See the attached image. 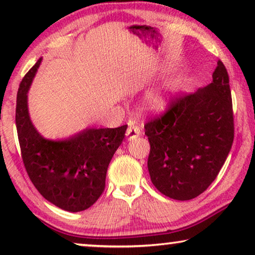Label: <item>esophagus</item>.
Here are the masks:
<instances>
[{"instance_id": "34e87169", "label": "esophagus", "mask_w": 255, "mask_h": 255, "mask_svg": "<svg viewBox=\"0 0 255 255\" xmlns=\"http://www.w3.org/2000/svg\"><path fill=\"white\" fill-rule=\"evenodd\" d=\"M140 134H141V130H140V128L138 127V125L131 124L130 127L128 128V130H127L128 140H133V139L138 138Z\"/></svg>"}]
</instances>
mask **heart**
Returning a JSON list of instances; mask_svg holds the SVG:
<instances>
[{
  "label": "heart",
  "mask_w": 255,
  "mask_h": 255,
  "mask_svg": "<svg viewBox=\"0 0 255 255\" xmlns=\"http://www.w3.org/2000/svg\"><path fill=\"white\" fill-rule=\"evenodd\" d=\"M174 96L172 86H165L161 88L151 90L145 97V104L149 110L161 113L169 107Z\"/></svg>",
  "instance_id": "heart-1"
}]
</instances>
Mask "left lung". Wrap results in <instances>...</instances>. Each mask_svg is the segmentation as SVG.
<instances>
[{
	"label": "left lung",
	"mask_w": 255,
	"mask_h": 255,
	"mask_svg": "<svg viewBox=\"0 0 255 255\" xmlns=\"http://www.w3.org/2000/svg\"><path fill=\"white\" fill-rule=\"evenodd\" d=\"M147 167L160 193L177 201L197 197L214 182L235 138L229 74L217 62L212 82L173 99L162 116L145 124Z\"/></svg>",
	"instance_id": "obj_1"
}]
</instances>
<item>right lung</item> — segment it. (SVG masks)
<instances>
[{"instance_id": "1", "label": "right lung", "mask_w": 255, "mask_h": 255, "mask_svg": "<svg viewBox=\"0 0 255 255\" xmlns=\"http://www.w3.org/2000/svg\"><path fill=\"white\" fill-rule=\"evenodd\" d=\"M41 58L26 73L17 93L16 128L25 169L45 200L69 212L92 207L106 187L108 166L125 137L128 125L87 128L61 140H51L33 127L27 92Z\"/></svg>"}]
</instances>
